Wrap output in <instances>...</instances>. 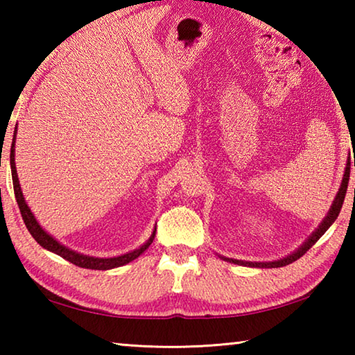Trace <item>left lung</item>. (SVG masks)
<instances>
[{"instance_id":"obj_1","label":"left lung","mask_w":355,"mask_h":355,"mask_svg":"<svg viewBox=\"0 0 355 355\" xmlns=\"http://www.w3.org/2000/svg\"><path fill=\"white\" fill-rule=\"evenodd\" d=\"M354 167H355V159H354ZM349 173H351V161H347L346 164V171H345V175H343V182H341V188L338 191V194H336L335 200L332 203V207H330L329 213L324 220L321 222V225L316 228V232H313V235H311L307 241H305L300 248L294 252V254L288 255L285 258H282V260L277 261H269V263H250V261H241V260H230V258H224L227 261H232V263H236V264H244V266H252V268H280V266H286V264H290L293 261L299 260L300 257H302L305 252H307L311 245H313L318 239H320L324 233L327 232V228L334 224L335 219L338 218L340 214V209L343 207V202H345V196H346V191H347V183H349Z\"/></svg>"}]
</instances>
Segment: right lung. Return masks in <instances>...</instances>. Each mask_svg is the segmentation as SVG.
Here are the masks:
<instances>
[{
	"label": "right lung",
	"mask_w": 355,
	"mask_h": 355,
	"mask_svg": "<svg viewBox=\"0 0 355 355\" xmlns=\"http://www.w3.org/2000/svg\"><path fill=\"white\" fill-rule=\"evenodd\" d=\"M17 133V130H15ZM14 133V135H15ZM15 136L14 139H12V147H10V169H12V182H14V194H15V199L17 203H19V208H20V213H21V218L23 222H25V225L28 228V232L31 233L33 238L37 241L42 248L50 250V252H55V254L61 255L65 260L76 264V266L80 268H86V269H98V271H106V269H112V268H119V266H123V264H127L130 261H133L135 258L139 257L144 250L148 249V245L153 243L155 235H156V228L152 233V236H150L148 241L141 245L139 249H136L133 252H128V254L125 255H120V257H114V258H95V257H87V255H83V254H78L75 250H70L69 248H65V245L59 244L55 238L48 235V233L42 228L37 220L34 219V216L31 213V209L26 205L25 202V197H23V192L20 189V183H19V177H17V169H15Z\"/></svg>",
	"instance_id": "add662e5"
}]
</instances>
